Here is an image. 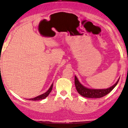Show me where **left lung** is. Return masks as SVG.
Listing matches in <instances>:
<instances>
[{
	"instance_id": "left-lung-1",
	"label": "left lung",
	"mask_w": 128,
	"mask_h": 128,
	"mask_svg": "<svg viewBox=\"0 0 128 128\" xmlns=\"http://www.w3.org/2000/svg\"><path fill=\"white\" fill-rule=\"evenodd\" d=\"M119 79L116 81V83L114 84L112 86L110 87L109 88L104 89H92L87 88L83 86L78 81V78L75 76V84L76 90L81 96H83L86 98H102L108 94L110 91L113 90L114 88L116 86L118 82Z\"/></svg>"
}]
</instances>
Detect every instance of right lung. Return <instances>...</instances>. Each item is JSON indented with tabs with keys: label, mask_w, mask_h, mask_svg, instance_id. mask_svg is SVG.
<instances>
[{
	"label": "right lung",
	"mask_w": 128,
	"mask_h": 128,
	"mask_svg": "<svg viewBox=\"0 0 128 128\" xmlns=\"http://www.w3.org/2000/svg\"><path fill=\"white\" fill-rule=\"evenodd\" d=\"M52 88H53V84L51 85V86H50V88H49L48 90H47L46 92H45L44 94H42V95H39V96H36V97L35 98H30V99H28V100H32V101H37V100H41L44 99V98L47 97V96L49 95V94L51 92L52 90Z\"/></svg>",
	"instance_id": "right-lung-1"
}]
</instances>
